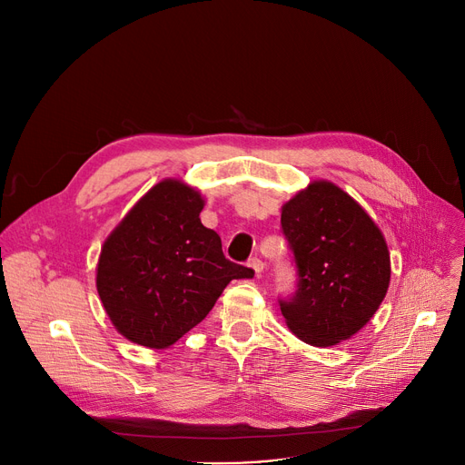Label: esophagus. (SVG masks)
I'll list each match as a JSON object with an SVG mask.
<instances>
[{"mask_svg": "<svg viewBox=\"0 0 465 465\" xmlns=\"http://www.w3.org/2000/svg\"><path fill=\"white\" fill-rule=\"evenodd\" d=\"M247 265H249L251 270L254 272V275H256V277H260V275H262V272H263V262H262L260 258H251Z\"/></svg>", "mask_w": 465, "mask_h": 465, "instance_id": "1", "label": "esophagus"}]
</instances>
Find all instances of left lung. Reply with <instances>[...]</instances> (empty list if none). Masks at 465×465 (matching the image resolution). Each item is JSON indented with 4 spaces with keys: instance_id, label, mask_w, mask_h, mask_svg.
<instances>
[{
    "instance_id": "8db88e82",
    "label": "left lung",
    "mask_w": 465,
    "mask_h": 465,
    "mask_svg": "<svg viewBox=\"0 0 465 465\" xmlns=\"http://www.w3.org/2000/svg\"><path fill=\"white\" fill-rule=\"evenodd\" d=\"M294 252L298 290L281 302L303 343L333 347L368 324L390 284V252L373 218L330 181H312L281 209Z\"/></svg>"
}]
</instances>
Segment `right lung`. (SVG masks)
I'll use <instances>...</instances> for the list:
<instances>
[{
    "label": "right lung",
    "instance_id": "obj_1",
    "mask_svg": "<svg viewBox=\"0 0 465 465\" xmlns=\"http://www.w3.org/2000/svg\"><path fill=\"white\" fill-rule=\"evenodd\" d=\"M200 190L179 181L154 184L105 239L95 288L118 333L146 349H167L198 326L233 279L252 270L226 260L205 228Z\"/></svg>",
    "mask_w": 465,
    "mask_h": 465
}]
</instances>
